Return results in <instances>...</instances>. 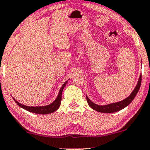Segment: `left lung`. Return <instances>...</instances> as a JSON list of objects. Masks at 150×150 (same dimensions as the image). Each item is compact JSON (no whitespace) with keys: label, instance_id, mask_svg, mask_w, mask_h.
Wrapping results in <instances>:
<instances>
[{"label":"left lung","instance_id":"1","mask_svg":"<svg viewBox=\"0 0 150 150\" xmlns=\"http://www.w3.org/2000/svg\"><path fill=\"white\" fill-rule=\"evenodd\" d=\"M141 82H142V75L139 76V78L138 79L137 83L136 86H135L134 89L133 90L132 92L130 94L128 97L125 99L124 100L118 101L116 103H112V104H106V105H98V104H95V103L92 102L88 96H86V100H87L88 104L89 105L90 107L92 108L95 111L99 112H101V113H114V112H118V111L122 110L124 108H125L127 106H128L130 103L132 101V100L134 99L136 96L137 94L139 91V89L141 86Z\"/></svg>","mask_w":150,"mask_h":150}]
</instances>
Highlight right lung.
Instances as JSON below:
<instances>
[{
    "label": "right lung",
    "mask_w": 150,
    "mask_h": 150,
    "mask_svg": "<svg viewBox=\"0 0 150 150\" xmlns=\"http://www.w3.org/2000/svg\"><path fill=\"white\" fill-rule=\"evenodd\" d=\"M68 81L64 82V84L62 85V86L61 87L60 90H59V94H58L56 99L53 101L51 104H49V105L46 106H42V107H30V106H25L23 105V104H21L18 101L16 100L14 98L13 99H14V101H16V103L20 107L23 108V109H25V110L28 111V112H32V113L35 114H51L54 112L55 111L59 109V107H60L61 105V101H62V91L64 90V87H65L66 84L67 83Z\"/></svg>",
    "instance_id": "1"
}]
</instances>
